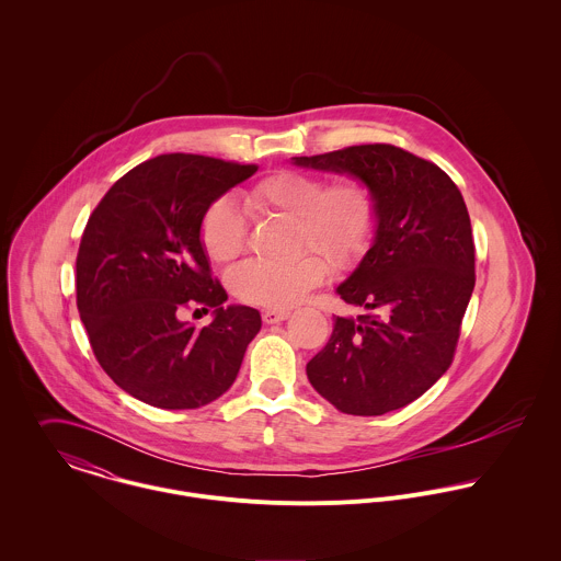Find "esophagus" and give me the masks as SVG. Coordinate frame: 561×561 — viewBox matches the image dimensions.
I'll return each instance as SVG.
<instances>
[{
    "instance_id": "34e87169",
    "label": "esophagus",
    "mask_w": 561,
    "mask_h": 561,
    "mask_svg": "<svg viewBox=\"0 0 561 561\" xmlns=\"http://www.w3.org/2000/svg\"><path fill=\"white\" fill-rule=\"evenodd\" d=\"M261 318H263L265 323H278V321L289 318V311H287V309H265V311L261 313Z\"/></svg>"
}]
</instances>
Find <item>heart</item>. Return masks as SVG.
Wrapping results in <instances>:
<instances>
[{"mask_svg": "<svg viewBox=\"0 0 561 561\" xmlns=\"http://www.w3.org/2000/svg\"><path fill=\"white\" fill-rule=\"evenodd\" d=\"M245 198L254 209L291 222L289 248L296 250L285 261H248L233 272V294L256 307L296 305L323 280L325 261L334 270L358 265L380 229L378 194L358 176L325 183L313 172L274 170L254 181ZM198 240L211 261H236L245 243L240 209L229 198H216L201 218Z\"/></svg>", "mask_w": 561, "mask_h": 561, "instance_id": "1", "label": "heart"}]
</instances>
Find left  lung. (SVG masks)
Listing matches in <instances>:
<instances>
[{
    "instance_id": "obj_1",
    "label": "left lung",
    "mask_w": 561,
    "mask_h": 561,
    "mask_svg": "<svg viewBox=\"0 0 561 561\" xmlns=\"http://www.w3.org/2000/svg\"><path fill=\"white\" fill-rule=\"evenodd\" d=\"M347 172L380 201L371 250L336 294L356 318H334L307 363L313 389L336 410L378 416L421 398L454 363L476 287V243L458 185L436 163L393 145L294 158Z\"/></svg>"
}]
</instances>
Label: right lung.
Masks as SVG:
<instances>
[{"label":"right lung","mask_w":561,"mask_h":561,"mask_svg":"<svg viewBox=\"0 0 561 561\" xmlns=\"http://www.w3.org/2000/svg\"><path fill=\"white\" fill-rule=\"evenodd\" d=\"M254 163L168 153L123 174L88 218L78 250V311L101 369L129 396L187 410L236 382L261 330L250 307H225L198 225L205 209L256 172ZM215 309L211 324L178 320Z\"/></svg>","instance_id":"obj_1"}]
</instances>
